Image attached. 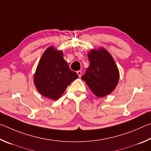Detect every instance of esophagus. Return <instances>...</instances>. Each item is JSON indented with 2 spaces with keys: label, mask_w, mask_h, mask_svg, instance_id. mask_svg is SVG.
<instances>
[{
  "label": "esophagus",
  "mask_w": 151,
  "mask_h": 151,
  "mask_svg": "<svg viewBox=\"0 0 151 151\" xmlns=\"http://www.w3.org/2000/svg\"><path fill=\"white\" fill-rule=\"evenodd\" d=\"M76 73H77V74H78V77L80 78L81 76V75H82V71H81V70H78L77 72H76Z\"/></svg>",
  "instance_id": "esophagus-1"
}]
</instances>
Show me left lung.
I'll list each match as a JSON object with an SVG mask.
<instances>
[{
	"label": "left lung",
	"instance_id": "1",
	"mask_svg": "<svg viewBox=\"0 0 151 151\" xmlns=\"http://www.w3.org/2000/svg\"><path fill=\"white\" fill-rule=\"evenodd\" d=\"M90 66L81 78L97 97H104L115 89L119 70L114 60L105 48L91 49L88 52Z\"/></svg>",
	"mask_w": 151,
	"mask_h": 151
}]
</instances>
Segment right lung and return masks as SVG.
<instances>
[{
  "label": "right lung",
  "instance_id": "obj_1",
  "mask_svg": "<svg viewBox=\"0 0 151 151\" xmlns=\"http://www.w3.org/2000/svg\"><path fill=\"white\" fill-rule=\"evenodd\" d=\"M78 77L63 58V51L51 46L46 49L38 64L34 84L43 96L56 101Z\"/></svg>",
  "mask_w": 151,
  "mask_h": 151
}]
</instances>
